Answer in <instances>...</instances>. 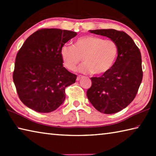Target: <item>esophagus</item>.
<instances>
[{
    "instance_id": "34e87169",
    "label": "esophagus",
    "mask_w": 156,
    "mask_h": 156,
    "mask_svg": "<svg viewBox=\"0 0 156 156\" xmlns=\"http://www.w3.org/2000/svg\"><path fill=\"white\" fill-rule=\"evenodd\" d=\"M82 77V76H80V75H79V76H77V78H76V80H80V78Z\"/></svg>"
}]
</instances>
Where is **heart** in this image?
Wrapping results in <instances>:
<instances>
[{"instance_id": "heart-1", "label": "heart", "mask_w": 156, "mask_h": 156, "mask_svg": "<svg viewBox=\"0 0 156 156\" xmlns=\"http://www.w3.org/2000/svg\"><path fill=\"white\" fill-rule=\"evenodd\" d=\"M60 54L63 65L67 69L74 71L82 58L84 62L79 71L83 73L101 75L107 73L114 64L118 54L115 41L92 35L79 37L73 46L65 44Z\"/></svg>"}]
</instances>
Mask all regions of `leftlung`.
<instances>
[{
	"mask_svg": "<svg viewBox=\"0 0 156 156\" xmlns=\"http://www.w3.org/2000/svg\"><path fill=\"white\" fill-rule=\"evenodd\" d=\"M115 41L118 54L109 71L100 77H92L87 96L100 112L112 114L125 109L135 98L143 76L140 49L130 36L113 29L90 30Z\"/></svg>",
	"mask_w": 156,
	"mask_h": 156,
	"instance_id": "left-lung-1",
	"label": "left lung"
}]
</instances>
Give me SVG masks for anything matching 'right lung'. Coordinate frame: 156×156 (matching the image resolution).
Listing matches in <instances>:
<instances>
[{"label":"right lung","instance_id":"1","mask_svg":"<svg viewBox=\"0 0 156 156\" xmlns=\"http://www.w3.org/2000/svg\"><path fill=\"white\" fill-rule=\"evenodd\" d=\"M75 31L41 29L27 38L18 51L13 80L20 100L40 113L56 110L65 99V88L77 76L63 67L60 48Z\"/></svg>","mask_w":156,"mask_h":156}]
</instances>
